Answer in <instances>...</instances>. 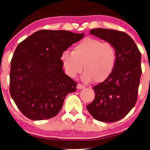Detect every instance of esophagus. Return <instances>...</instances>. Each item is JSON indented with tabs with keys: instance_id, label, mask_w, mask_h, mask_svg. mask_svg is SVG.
Masks as SVG:
<instances>
[{
	"instance_id": "esophagus-1",
	"label": "esophagus",
	"mask_w": 150,
	"mask_h": 150,
	"mask_svg": "<svg viewBox=\"0 0 150 150\" xmlns=\"http://www.w3.org/2000/svg\"><path fill=\"white\" fill-rule=\"evenodd\" d=\"M76 88L78 89H83V88H85V85H82V84H78L76 86Z\"/></svg>"
}]
</instances>
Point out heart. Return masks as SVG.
<instances>
[{
    "mask_svg": "<svg viewBox=\"0 0 150 150\" xmlns=\"http://www.w3.org/2000/svg\"><path fill=\"white\" fill-rule=\"evenodd\" d=\"M117 53L110 43L93 38H85L74 46L71 52L65 51L61 56L65 72L75 78L83 70L82 79L96 83L104 82L111 75L115 67Z\"/></svg>",
    "mask_w": 150,
    "mask_h": 150,
    "instance_id": "1",
    "label": "heart"
}]
</instances>
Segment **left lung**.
<instances>
[{"instance_id": "left-lung-1", "label": "left lung", "mask_w": 150, "mask_h": 150, "mask_svg": "<svg viewBox=\"0 0 150 150\" xmlns=\"http://www.w3.org/2000/svg\"><path fill=\"white\" fill-rule=\"evenodd\" d=\"M89 33L113 45L117 58L111 75L93 87L95 98L87 108L96 120L117 122L124 118L137 102L142 72L141 52L134 40L124 32L93 28Z\"/></svg>"}]
</instances>
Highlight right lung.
<instances>
[{"label":"right lung","instance_id":"1","mask_svg":"<svg viewBox=\"0 0 150 150\" xmlns=\"http://www.w3.org/2000/svg\"><path fill=\"white\" fill-rule=\"evenodd\" d=\"M85 34L41 30L18 45L11 61L9 91L16 106L32 120L59 113L65 98L77 83L63 69L61 56Z\"/></svg>","mask_w":150,"mask_h":150}]
</instances>
